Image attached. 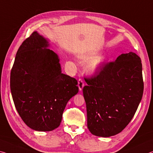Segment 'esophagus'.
I'll return each mask as SVG.
<instances>
[{
  "mask_svg": "<svg viewBox=\"0 0 153 153\" xmlns=\"http://www.w3.org/2000/svg\"><path fill=\"white\" fill-rule=\"evenodd\" d=\"M85 85L83 81H82V79H79L78 81V87H79V91H82V88H83V87Z\"/></svg>",
  "mask_w": 153,
  "mask_h": 153,
  "instance_id": "esophagus-1",
  "label": "esophagus"
}]
</instances>
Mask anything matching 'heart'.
<instances>
[{"label": "heart", "mask_w": 153, "mask_h": 153, "mask_svg": "<svg viewBox=\"0 0 153 153\" xmlns=\"http://www.w3.org/2000/svg\"><path fill=\"white\" fill-rule=\"evenodd\" d=\"M96 55V52L89 51L86 53L79 54L78 58L82 61L85 62L90 60L86 65L85 70L89 74H95L98 72L105 64L106 60V57L105 56H99L95 57Z\"/></svg>", "instance_id": "b5f03b06"}]
</instances>
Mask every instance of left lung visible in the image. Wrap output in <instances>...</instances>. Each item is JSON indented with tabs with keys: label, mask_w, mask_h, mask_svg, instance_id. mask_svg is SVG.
Returning <instances> with one entry per match:
<instances>
[{
	"label": "left lung",
	"mask_w": 153,
	"mask_h": 153,
	"mask_svg": "<svg viewBox=\"0 0 153 153\" xmlns=\"http://www.w3.org/2000/svg\"><path fill=\"white\" fill-rule=\"evenodd\" d=\"M85 81L82 92L89 131L103 137L118 134L134 117L143 95L140 57L122 53Z\"/></svg>",
	"instance_id": "left-lung-1"
}]
</instances>
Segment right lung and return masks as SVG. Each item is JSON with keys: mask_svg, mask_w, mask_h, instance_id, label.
I'll use <instances>...</instances> for the list:
<instances>
[{"mask_svg": "<svg viewBox=\"0 0 153 153\" xmlns=\"http://www.w3.org/2000/svg\"><path fill=\"white\" fill-rule=\"evenodd\" d=\"M49 40L34 32L21 45L11 72L10 87L20 117L30 128L58 127L68 102L79 91L77 81L62 72Z\"/></svg>", "mask_w": 153, "mask_h": 153, "instance_id": "right-lung-1", "label": "right lung"}]
</instances>
